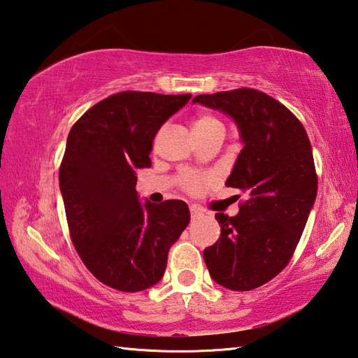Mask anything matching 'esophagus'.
Instances as JSON below:
<instances>
[{"mask_svg":"<svg viewBox=\"0 0 358 358\" xmlns=\"http://www.w3.org/2000/svg\"><path fill=\"white\" fill-rule=\"evenodd\" d=\"M190 215H192V220H198V218H201L204 215V212L199 208H196V206H192Z\"/></svg>","mask_w":358,"mask_h":358,"instance_id":"34e87169","label":"esophagus"}]
</instances>
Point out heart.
<instances>
[{
	"label": "heart",
	"mask_w": 358,
	"mask_h": 358,
	"mask_svg": "<svg viewBox=\"0 0 358 358\" xmlns=\"http://www.w3.org/2000/svg\"><path fill=\"white\" fill-rule=\"evenodd\" d=\"M220 122L217 121L214 116L209 115H201L195 119L193 122V130H204L209 127H214V125H218ZM184 185L189 189L190 192H201L206 185H208V179L203 178V176H196V174H189L184 179Z\"/></svg>",
	"instance_id": "b5f03b06"
}]
</instances>
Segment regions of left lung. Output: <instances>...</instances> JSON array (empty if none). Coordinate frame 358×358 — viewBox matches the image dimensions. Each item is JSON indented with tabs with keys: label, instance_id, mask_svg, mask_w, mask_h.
Instances as JSON below:
<instances>
[{
	"label": "left lung",
	"instance_id": "left-lung-1",
	"mask_svg": "<svg viewBox=\"0 0 358 358\" xmlns=\"http://www.w3.org/2000/svg\"><path fill=\"white\" fill-rule=\"evenodd\" d=\"M193 103L222 111L237 125L242 149L227 185L247 193L239 214H215L222 234L204 250V262L215 283L252 291L287 266L315 206L308 135L285 105L250 87L203 94Z\"/></svg>",
	"mask_w": 358,
	"mask_h": 358
}]
</instances>
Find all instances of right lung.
<instances>
[{
  "instance_id": "obj_1",
  "label": "right lung",
  "mask_w": 358,
  "mask_h": 358,
  "mask_svg": "<svg viewBox=\"0 0 358 358\" xmlns=\"http://www.w3.org/2000/svg\"><path fill=\"white\" fill-rule=\"evenodd\" d=\"M125 91L87 110L69 131L59 189L81 261L103 285L122 292L154 286L168 252L190 222L180 199L140 201L136 169L149 168L157 131L190 100Z\"/></svg>"
}]
</instances>
